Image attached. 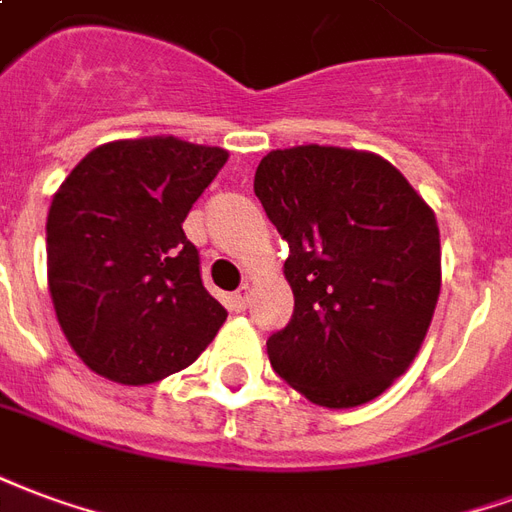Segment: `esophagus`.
<instances>
[{"label": "esophagus", "mask_w": 512, "mask_h": 512, "mask_svg": "<svg viewBox=\"0 0 512 512\" xmlns=\"http://www.w3.org/2000/svg\"><path fill=\"white\" fill-rule=\"evenodd\" d=\"M246 304H249V285H241L236 293L230 295V309L233 312H244Z\"/></svg>", "instance_id": "esophagus-1"}]
</instances>
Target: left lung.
<instances>
[{
  "instance_id": "1",
  "label": "left lung",
  "mask_w": 512,
  "mask_h": 512,
  "mask_svg": "<svg viewBox=\"0 0 512 512\" xmlns=\"http://www.w3.org/2000/svg\"><path fill=\"white\" fill-rule=\"evenodd\" d=\"M255 195L290 246V323L268 336L274 372L312 404L377 399L410 369L439 298V227L377 154L295 146L266 154Z\"/></svg>"
}]
</instances>
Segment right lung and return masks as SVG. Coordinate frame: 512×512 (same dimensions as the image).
<instances>
[{
  "label": "right lung",
  "mask_w": 512,
  "mask_h": 512,
  "mask_svg": "<svg viewBox=\"0 0 512 512\" xmlns=\"http://www.w3.org/2000/svg\"><path fill=\"white\" fill-rule=\"evenodd\" d=\"M225 162V149L173 135L113 140L89 151L54 195L48 290L67 342L100 377L165 380L225 323L181 227Z\"/></svg>",
  "instance_id": "right-lung-1"
}]
</instances>
